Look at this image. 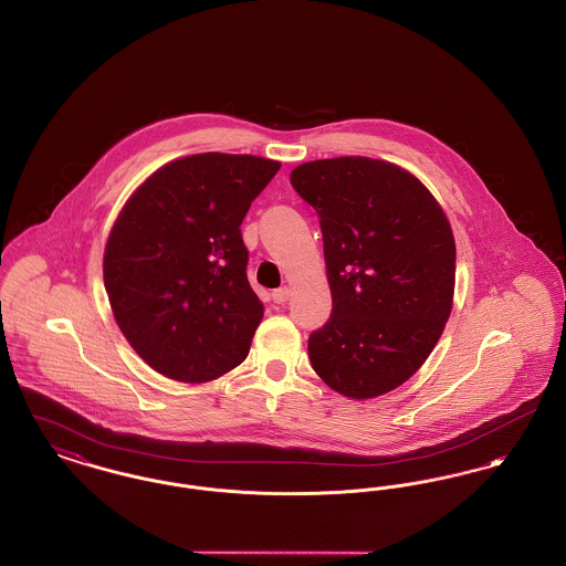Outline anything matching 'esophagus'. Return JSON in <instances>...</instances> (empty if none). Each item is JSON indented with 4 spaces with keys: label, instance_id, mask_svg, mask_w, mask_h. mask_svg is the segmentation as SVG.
<instances>
[{
    "label": "esophagus",
    "instance_id": "obj_1",
    "mask_svg": "<svg viewBox=\"0 0 566 566\" xmlns=\"http://www.w3.org/2000/svg\"><path fill=\"white\" fill-rule=\"evenodd\" d=\"M289 297H291V289H289V286L275 289V291L271 293V300L275 301V303H284V301H289Z\"/></svg>",
    "mask_w": 566,
    "mask_h": 566
}]
</instances>
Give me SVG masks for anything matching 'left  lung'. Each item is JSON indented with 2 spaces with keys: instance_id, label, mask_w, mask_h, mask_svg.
<instances>
[{
  "instance_id": "obj_1",
  "label": "left lung",
  "mask_w": 566,
  "mask_h": 566,
  "mask_svg": "<svg viewBox=\"0 0 566 566\" xmlns=\"http://www.w3.org/2000/svg\"><path fill=\"white\" fill-rule=\"evenodd\" d=\"M321 218L332 318L307 339L333 391L367 399L406 382L442 335L455 289V239L408 170L346 156L291 172Z\"/></svg>"
}]
</instances>
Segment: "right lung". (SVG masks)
Returning <instances> with one entry per match:
<instances>
[{
  "label": "right lung",
  "mask_w": 566,
  "mask_h": 566,
  "mask_svg": "<svg viewBox=\"0 0 566 566\" xmlns=\"http://www.w3.org/2000/svg\"><path fill=\"white\" fill-rule=\"evenodd\" d=\"M280 163L197 154L158 168L124 205L104 250V289L138 357L179 382L239 366L263 303L241 222Z\"/></svg>",
  "instance_id": "add662e5"
}]
</instances>
